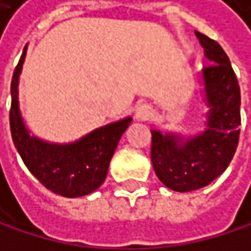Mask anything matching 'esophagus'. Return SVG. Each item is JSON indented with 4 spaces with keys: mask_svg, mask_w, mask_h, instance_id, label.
<instances>
[{
    "mask_svg": "<svg viewBox=\"0 0 251 251\" xmlns=\"http://www.w3.org/2000/svg\"><path fill=\"white\" fill-rule=\"evenodd\" d=\"M152 117H154V109L150 104H147V103L141 104L139 107L136 109V118L139 120V121H148Z\"/></svg>",
    "mask_w": 251,
    "mask_h": 251,
    "instance_id": "34e87169",
    "label": "esophagus"
}]
</instances>
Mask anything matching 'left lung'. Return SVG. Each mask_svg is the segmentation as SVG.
Instances as JSON below:
<instances>
[{
  "instance_id": "8db88e82",
  "label": "left lung",
  "mask_w": 251,
  "mask_h": 251,
  "mask_svg": "<svg viewBox=\"0 0 251 251\" xmlns=\"http://www.w3.org/2000/svg\"><path fill=\"white\" fill-rule=\"evenodd\" d=\"M209 62L203 69L209 115L205 133L178 144L151 131V161L158 179L175 192H192L222 175L236 151L241 124V91L223 48L195 31Z\"/></svg>"
}]
</instances>
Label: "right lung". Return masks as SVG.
Here are the masks:
<instances>
[{
	"label": "right lung",
	"mask_w": 251,
	"mask_h": 251,
	"mask_svg": "<svg viewBox=\"0 0 251 251\" xmlns=\"http://www.w3.org/2000/svg\"><path fill=\"white\" fill-rule=\"evenodd\" d=\"M25 49L10 85L11 106L8 118L11 139L28 171L48 190L64 198L90 195L103 184L110 158L131 118L97 128L70 145H50L29 136L18 106V79Z\"/></svg>",
	"instance_id": "add662e5"
}]
</instances>
